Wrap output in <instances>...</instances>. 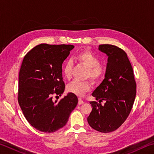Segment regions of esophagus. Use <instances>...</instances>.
I'll list each match as a JSON object with an SVG mask.
<instances>
[{
    "instance_id": "1",
    "label": "esophagus",
    "mask_w": 154,
    "mask_h": 154,
    "mask_svg": "<svg viewBox=\"0 0 154 154\" xmlns=\"http://www.w3.org/2000/svg\"><path fill=\"white\" fill-rule=\"evenodd\" d=\"M83 103H84V101H83L81 98H79V102H78V104L80 105H82Z\"/></svg>"
}]
</instances>
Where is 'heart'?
Returning <instances> with one entry per match:
<instances>
[{"label":"heart","mask_w":154,"mask_h":154,"mask_svg":"<svg viewBox=\"0 0 154 154\" xmlns=\"http://www.w3.org/2000/svg\"><path fill=\"white\" fill-rule=\"evenodd\" d=\"M79 63L84 65L88 68L85 77L86 79L90 78L93 82L96 83L102 79L104 75V68L100 63L98 57L94 55L89 50H83L77 54L76 57ZM73 62L71 60H68L64 62L62 67V72L64 77L70 79L72 77ZM91 90V83L89 81L75 80L67 85V90L69 92L74 94L77 96H83Z\"/></svg>","instance_id":"obj_1"}]
</instances>
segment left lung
Instances as JSON below:
<instances>
[{
    "label": "left lung",
    "mask_w": 154,
    "mask_h": 154,
    "mask_svg": "<svg viewBox=\"0 0 154 154\" xmlns=\"http://www.w3.org/2000/svg\"><path fill=\"white\" fill-rule=\"evenodd\" d=\"M98 49L108 56L105 79L92 95L98 100L90 102L92 107L88 122L93 129L107 133L126 121L137 93L133 69L127 54L118 47L104 44ZM104 102V105L101 102Z\"/></svg>",
    "instance_id": "8db88e82"
}]
</instances>
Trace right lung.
<instances>
[{
  "instance_id": "add662e5",
  "label": "right lung",
  "mask_w": 154,
  "mask_h": 154,
  "mask_svg": "<svg viewBox=\"0 0 154 154\" xmlns=\"http://www.w3.org/2000/svg\"><path fill=\"white\" fill-rule=\"evenodd\" d=\"M73 48L72 45L40 44L22 61L18 103L27 121L41 132L50 133L64 126L78 103L77 96L71 92L60 101L52 99L64 92L62 65Z\"/></svg>"
}]
</instances>
